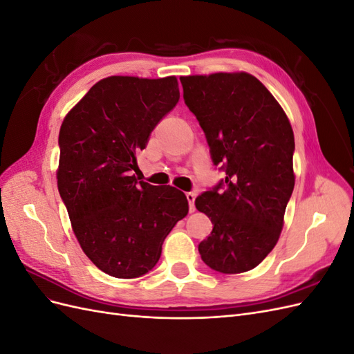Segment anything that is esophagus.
<instances>
[{"instance_id": "1", "label": "esophagus", "mask_w": 354, "mask_h": 354, "mask_svg": "<svg viewBox=\"0 0 354 354\" xmlns=\"http://www.w3.org/2000/svg\"><path fill=\"white\" fill-rule=\"evenodd\" d=\"M186 198L189 201V211L194 212L195 211V198H196V194H194V192H189V194H186Z\"/></svg>"}]
</instances>
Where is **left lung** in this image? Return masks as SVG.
<instances>
[{"instance_id": "obj_1", "label": "left lung", "mask_w": 354, "mask_h": 354, "mask_svg": "<svg viewBox=\"0 0 354 354\" xmlns=\"http://www.w3.org/2000/svg\"><path fill=\"white\" fill-rule=\"evenodd\" d=\"M187 108L207 136L221 183L196 198L214 227L199 243L202 261L221 273L259 266L279 241L295 185L294 131L273 94L246 72L180 77Z\"/></svg>"}]
</instances>
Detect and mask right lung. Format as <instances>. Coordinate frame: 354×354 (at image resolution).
Segmentation results:
<instances>
[{"mask_svg": "<svg viewBox=\"0 0 354 354\" xmlns=\"http://www.w3.org/2000/svg\"><path fill=\"white\" fill-rule=\"evenodd\" d=\"M180 99L176 77L95 82L59 133V194L82 251L106 274L133 279L158 263L189 212L183 192L137 181V153Z\"/></svg>", "mask_w": 354, "mask_h": 354, "instance_id": "right-lung-1", "label": "right lung"}]
</instances>
